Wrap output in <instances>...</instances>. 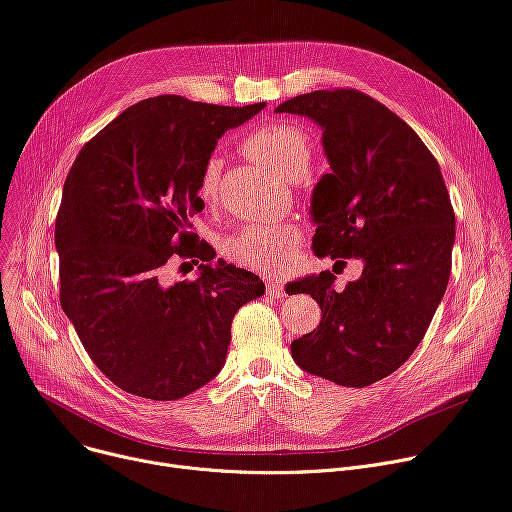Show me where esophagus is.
Returning a JSON list of instances; mask_svg holds the SVG:
<instances>
[{"label":"esophagus","mask_w":512,"mask_h":512,"mask_svg":"<svg viewBox=\"0 0 512 512\" xmlns=\"http://www.w3.org/2000/svg\"><path fill=\"white\" fill-rule=\"evenodd\" d=\"M265 288H267V294H269V296H276V298H284V296H286V286H284V282L278 280V278H276V280H269Z\"/></svg>","instance_id":"obj_1"}]
</instances>
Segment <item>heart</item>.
I'll return each instance as SVG.
<instances>
[{
	"label": "heart",
	"instance_id": "1",
	"mask_svg": "<svg viewBox=\"0 0 512 512\" xmlns=\"http://www.w3.org/2000/svg\"><path fill=\"white\" fill-rule=\"evenodd\" d=\"M245 150L271 166H276L286 179L302 177L311 164V142L306 133L288 123H274L247 135ZM222 160L218 154L206 158L199 173V195L212 199L218 191ZM302 241V230L292 220L249 224L234 232L222 243L228 261L259 274H271L286 267Z\"/></svg>",
	"mask_w": 512,
	"mask_h": 512
}]
</instances>
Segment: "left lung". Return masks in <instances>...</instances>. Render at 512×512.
I'll return each mask as SVG.
<instances>
[{"instance_id":"8db88e82","label":"left lung","mask_w":512,"mask_h":512,"mask_svg":"<svg viewBox=\"0 0 512 512\" xmlns=\"http://www.w3.org/2000/svg\"><path fill=\"white\" fill-rule=\"evenodd\" d=\"M276 113L323 129L331 173L313 191L315 255L364 261L342 292L331 271L290 284L323 313L317 329L294 339L292 358L335 385H372L414 354L447 290L455 243L447 185L420 135L360 90L300 94Z\"/></svg>"}]
</instances>
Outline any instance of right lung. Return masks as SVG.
Masks as SVG:
<instances>
[{"label": "right lung", "instance_id": "1", "mask_svg": "<svg viewBox=\"0 0 512 512\" xmlns=\"http://www.w3.org/2000/svg\"><path fill=\"white\" fill-rule=\"evenodd\" d=\"M263 107L146 98L70 168L55 220L61 309L98 370L131 395L175 401L210 383L236 311L265 292L251 271L212 265L216 251L191 230L203 162ZM179 262L199 264L200 278L170 285Z\"/></svg>", "mask_w": 512, "mask_h": 512}]
</instances>
